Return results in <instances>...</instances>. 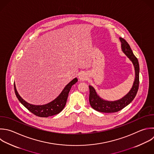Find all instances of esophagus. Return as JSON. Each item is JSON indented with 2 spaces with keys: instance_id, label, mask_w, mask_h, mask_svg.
<instances>
[{
  "instance_id": "34e87169",
  "label": "esophagus",
  "mask_w": 154,
  "mask_h": 154,
  "mask_svg": "<svg viewBox=\"0 0 154 154\" xmlns=\"http://www.w3.org/2000/svg\"><path fill=\"white\" fill-rule=\"evenodd\" d=\"M79 78L80 80L81 81H85L87 78V75L84 73H81L79 76Z\"/></svg>"
}]
</instances>
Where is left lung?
<instances>
[{
	"mask_svg": "<svg viewBox=\"0 0 154 154\" xmlns=\"http://www.w3.org/2000/svg\"><path fill=\"white\" fill-rule=\"evenodd\" d=\"M122 43V49L126 56L132 62L135 72V81L130 91L122 99L114 101H105L100 99L97 96L95 90L93 87L89 85L90 94L89 102L91 106L95 110L101 112H117L128 104H129L135 97L139 87V64L137 58L134 55L130 46L127 42L123 38H120Z\"/></svg>",
	"mask_w": 154,
	"mask_h": 154,
	"instance_id": "1",
	"label": "left lung"
}]
</instances>
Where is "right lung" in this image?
I'll return each mask as SVG.
<instances>
[{
  "label": "right lung",
  "instance_id": "obj_1",
  "mask_svg": "<svg viewBox=\"0 0 154 154\" xmlns=\"http://www.w3.org/2000/svg\"><path fill=\"white\" fill-rule=\"evenodd\" d=\"M77 81V78L73 79L66 86L61 94L55 100L49 103L43 105H34L28 103L20 96L18 92L17 91L15 84H14V87L17 99L23 106H25L30 112L37 116L41 117H47L57 114L63 109L66 105L69 93L71 89V87Z\"/></svg>",
  "mask_w": 154,
  "mask_h": 154
}]
</instances>
